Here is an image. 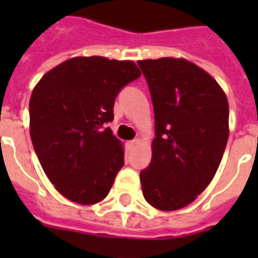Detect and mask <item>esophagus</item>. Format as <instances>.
<instances>
[{"instance_id":"34e87169","label":"esophagus","mask_w":258,"mask_h":258,"mask_svg":"<svg viewBox=\"0 0 258 258\" xmlns=\"http://www.w3.org/2000/svg\"><path fill=\"white\" fill-rule=\"evenodd\" d=\"M138 145H139V141H138V139L130 141V142H127V149L133 150V149H135V147H137Z\"/></svg>"}]
</instances>
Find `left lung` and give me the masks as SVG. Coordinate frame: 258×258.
<instances>
[{
  "mask_svg": "<svg viewBox=\"0 0 258 258\" xmlns=\"http://www.w3.org/2000/svg\"><path fill=\"white\" fill-rule=\"evenodd\" d=\"M150 89L155 139L150 165L141 171L146 201L178 210L200 196L221 163L229 138V104L218 83L183 58L142 60Z\"/></svg>",
  "mask_w": 258,
  "mask_h": 258,
  "instance_id": "8db88e82",
  "label": "left lung"
}]
</instances>
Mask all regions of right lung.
<instances>
[{"mask_svg": "<svg viewBox=\"0 0 258 258\" xmlns=\"http://www.w3.org/2000/svg\"><path fill=\"white\" fill-rule=\"evenodd\" d=\"M139 76L134 61L75 57L34 87L30 139L46 176L68 200L96 204L112 187L124 153L107 123L119 92Z\"/></svg>", "mask_w": 258, "mask_h": 258, "instance_id": "right-lung-1", "label": "right lung"}]
</instances>
